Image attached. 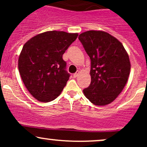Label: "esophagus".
Wrapping results in <instances>:
<instances>
[{"mask_svg":"<svg viewBox=\"0 0 147 147\" xmlns=\"http://www.w3.org/2000/svg\"><path fill=\"white\" fill-rule=\"evenodd\" d=\"M79 74V71H77V72H76V73H75V74H74V75H73L74 77H78Z\"/></svg>","mask_w":147,"mask_h":147,"instance_id":"1","label":"esophagus"}]
</instances>
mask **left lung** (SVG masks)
I'll use <instances>...</instances> for the list:
<instances>
[{"label": "left lung", "instance_id": "1", "mask_svg": "<svg viewBox=\"0 0 147 147\" xmlns=\"http://www.w3.org/2000/svg\"><path fill=\"white\" fill-rule=\"evenodd\" d=\"M79 40L91 61V82L84 89V95L95 105H107L117 98L127 82L131 70L129 55L122 43L106 32H85Z\"/></svg>", "mask_w": 147, "mask_h": 147}]
</instances>
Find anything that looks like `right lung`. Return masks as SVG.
Wrapping results in <instances>:
<instances>
[{"label":"right lung","instance_id":"right-lung-1","mask_svg":"<svg viewBox=\"0 0 147 147\" xmlns=\"http://www.w3.org/2000/svg\"><path fill=\"white\" fill-rule=\"evenodd\" d=\"M77 36V33L48 31L32 37L23 45L18 70L26 88L39 102L55 99L66 85L70 74L62 57Z\"/></svg>","mask_w":147,"mask_h":147}]
</instances>
